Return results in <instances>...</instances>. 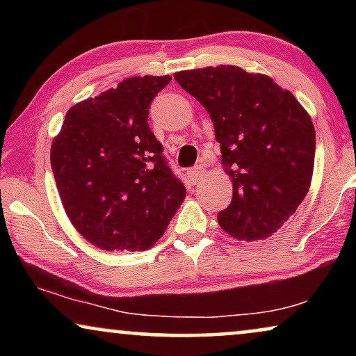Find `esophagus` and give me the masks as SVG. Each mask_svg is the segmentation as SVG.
Returning <instances> with one entry per match:
<instances>
[{
    "label": "esophagus",
    "mask_w": 356,
    "mask_h": 356,
    "mask_svg": "<svg viewBox=\"0 0 356 356\" xmlns=\"http://www.w3.org/2000/svg\"><path fill=\"white\" fill-rule=\"evenodd\" d=\"M188 175H189V178L193 179V183H197V181H201L204 177V168L201 167V165H196V167L189 170Z\"/></svg>",
    "instance_id": "34e87169"
}]
</instances>
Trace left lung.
Masks as SVG:
<instances>
[{
  "mask_svg": "<svg viewBox=\"0 0 356 356\" xmlns=\"http://www.w3.org/2000/svg\"><path fill=\"white\" fill-rule=\"evenodd\" d=\"M175 79L207 110L233 181L218 225L236 240L270 236L308 194L316 152L309 115L269 76L238 66L179 71Z\"/></svg>",
  "mask_w": 356,
  "mask_h": 356,
  "instance_id": "8db88e82",
  "label": "left lung"
}]
</instances>
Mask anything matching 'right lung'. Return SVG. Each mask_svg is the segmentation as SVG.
<instances>
[{
	"instance_id": "1",
	"label": "right lung",
	"mask_w": 356,
	"mask_h": 356,
	"mask_svg": "<svg viewBox=\"0 0 356 356\" xmlns=\"http://www.w3.org/2000/svg\"><path fill=\"white\" fill-rule=\"evenodd\" d=\"M170 76L129 77L67 110L51 144L58 193L76 230L105 251H145L186 197L149 108Z\"/></svg>"
}]
</instances>
